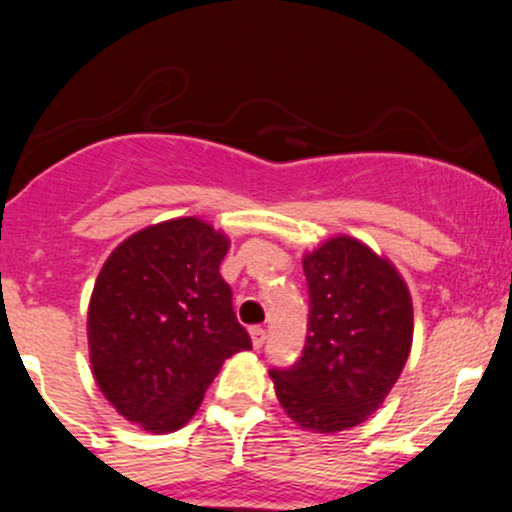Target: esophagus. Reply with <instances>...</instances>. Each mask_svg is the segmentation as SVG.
I'll return each mask as SVG.
<instances>
[{
  "instance_id": "1",
  "label": "esophagus",
  "mask_w": 512,
  "mask_h": 512,
  "mask_svg": "<svg viewBox=\"0 0 512 512\" xmlns=\"http://www.w3.org/2000/svg\"><path fill=\"white\" fill-rule=\"evenodd\" d=\"M250 339H252V346H255V349H262L264 339H267L264 327H250Z\"/></svg>"
}]
</instances>
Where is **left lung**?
I'll use <instances>...</instances> for the list:
<instances>
[{
  "instance_id": "left-lung-1",
  "label": "left lung",
  "mask_w": 512,
  "mask_h": 512,
  "mask_svg": "<svg viewBox=\"0 0 512 512\" xmlns=\"http://www.w3.org/2000/svg\"><path fill=\"white\" fill-rule=\"evenodd\" d=\"M310 315L303 356L269 370L279 404L313 433L354 428L383 407L414 339L407 281L387 257L351 236L303 255Z\"/></svg>"
}]
</instances>
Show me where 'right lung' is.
<instances>
[{"label": "right lung", "mask_w": 512, "mask_h": 512, "mask_svg": "<svg viewBox=\"0 0 512 512\" xmlns=\"http://www.w3.org/2000/svg\"><path fill=\"white\" fill-rule=\"evenodd\" d=\"M231 240L197 216L146 226L105 260L86 334L98 390L149 433L195 416L226 358L252 349L219 264Z\"/></svg>", "instance_id": "right-lung-1"}]
</instances>
